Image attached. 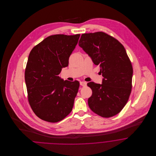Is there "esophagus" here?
<instances>
[{"label":"esophagus","instance_id":"obj_1","mask_svg":"<svg viewBox=\"0 0 156 156\" xmlns=\"http://www.w3.org/2000/svg\"><path fill=\"white\" fill-rule=\"evenodd\" d=\"M87 83L85 82H80V85H81L82 87H85L87 86Z\"/></svg>","mask_w":156,"mask_h":156}]
</instances>
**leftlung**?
<instances>
[{
  "instance_id": "8db88e82",
  "label": "left lung",
  "mask_w": 156,
  "mask_h": 156,
  "mask_svg": "<svg viewBox=\"0 0 156 156\" xmlns=\"http://www.w3.org/2000/svg\"><path fill=\"white\" fill-rule=\"evenodd\" d=\"M79 45L99 65L102 84L90 82L92 90L88 103L97 115L110 118L118 114L127 102L132 87L133 67L126 50L118 40L102 32L84 33Z\"/></svg>"
}]
</instances>
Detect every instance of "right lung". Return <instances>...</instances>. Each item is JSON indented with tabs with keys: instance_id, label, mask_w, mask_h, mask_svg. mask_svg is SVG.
Wrapping results in <instances>:
<instances>
[{
	"instance_id": "right-lung-1",
	"label": "right lung",
	"mask_w": 156,
	"mask_h": 156,
	"mask_svg": "<svg viewBox=\"0 0 156 156\" xmlns=\"http://www.w3.org/2000/svg\"><path fill=\"white\" fill-rule=\"evenodd\" d=\"M80 37V34L52 35L30 51L25 82L30 106L40 119L55 123L72 111L80 82L64 81L58 75L68 66Z\"/></svg>"
}]
</instances>
